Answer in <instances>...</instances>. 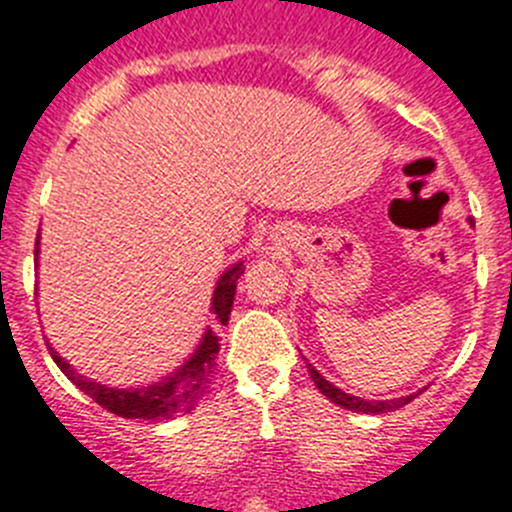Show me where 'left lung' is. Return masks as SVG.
I'll return each mask as SVG.
<instances>
[{
    "label": "left lung",
    "mask_w": 512,
    "mask_h": 512,
    "mask_svg": "<svg viewBox=\"0 0 512 512\" xmlns=\"http://www.w3.org/2000/svg\"><path fill=\"white\" fill-rule=\"evenodd\" d=\"M472 222V219H470ZM475 224V222H472ZM308 374L310 379H313V384L321 389L323 396H328V399L333 401V404H338V407L348 409V412H361V414H384V412H394V409H401L404 404H409V401L414 399L417 394H409V396H399V399H386V401H369V399H361V396H353V394H346L343 389H338L336 384H331L328 379H323L318 371H315L313 364H308Z\"/></svg>",
    "instance_id": "8db88e82"
}]
</instances>
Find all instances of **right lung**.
I'll return each mask as SVG.
<instances>
[{"instance_id": "right-lung-1", "label": "right lung", "mask_w": 512, "mask_h": 512, "mask_svg": "<svg viewBox=\"0 0 512 512\" xmlns=\"http://www.w3.org/2000/svg\"><path fill=\"white\" fill-rule=\"evenodd\" d=\"M37 255H40V237L35 242V265ZM245 272L242 262H234L229 270L222 272V278L217 280V288L212 295V313L214 323L217 326H227L229 313H232L234 293H237V280ZM219 341L217 331L207 326L202 341H199L197 351L186 358L184 364L176 371H171L169 376H164L161 381H154L148 386H138V389H113V386H105L100 381L88 379V376L78 374L73 366L55 351V348L47 343L50 348V356L60 371L78 386L80 391L90 396L93 401H98L100 407L108 409L111 414L123 419H174L176 414L186 412L197 404L199 399L207 391L209 381H212L214 369H217L219 358Z\"/></svg>"}]
</instances>
